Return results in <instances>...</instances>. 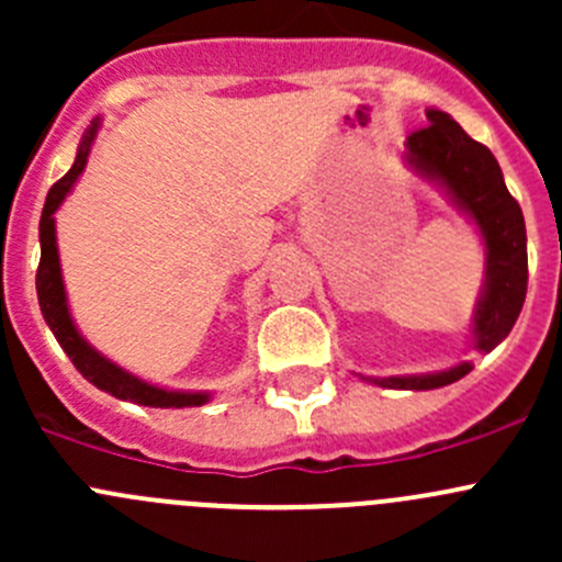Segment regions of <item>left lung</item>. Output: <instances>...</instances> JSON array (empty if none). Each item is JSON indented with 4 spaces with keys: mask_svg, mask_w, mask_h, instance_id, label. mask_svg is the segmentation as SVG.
Returning a JSON list of instances; mask_svg holds the SVG:
<instances>
[{
    "mask_svg": "<svg viewBox=\"0 0 562 562\" xmlns=\"http://www.w3.org/2000/svg\"><path fill=\"white\" fill-rule=\"evenodd\" d=\"M429 122L407 135V162L438 181L451 201L473 217L486 249L481 299L473 315V345L481 353L508 337L522 313L527 293V234L519 203L508 192L495 155L470 138L443 111H427ZM473 370L470 361L429 375L364 378L383 389L427 391L449 386Z\"/></svg>",
    "mask_w": 562,
    "mask_h": 562,
    "instance_id": "8db88e82",
    "label": "left lung"
}]
</instances>
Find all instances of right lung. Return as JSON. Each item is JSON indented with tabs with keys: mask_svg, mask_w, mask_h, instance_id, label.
<instances>
[{
	"mask_svg": "<svg viewBox=\"0 0 562 562\" xmlns=\"http://www.w3.org/2000/svg\"><path fill=\"white\" fill-rule=\"evenodd\" d=\"M94 133H98V124L89 127V133L83 135L81 146H78V155L72 168L56 181L48 190L45 198L43 217H40V266H37V302L40 313H43L45 323L54 331L56 342L61 345L70 361L76 364V370L87 378L89 383H94L98 389L108 391L116 400L135 402V405H149V407H198L203 402H209V394H192V391H168L157 389L151 383L140 381V378L130 375L127 370L116 367L113 361H108L105 356H100L87 339L78 334L76 323H72L70 310H67V296H65V282H61V266H59V249H56V225H54V212L61 206L67 192L72 190L76 179L87 168L89 149H92Z\"/></svg>",
	"mask_w": 562,
	"mask_h": 562,
	"instance_id": "right-lung-1",
	"label": "right lung"
}]
</instances>
